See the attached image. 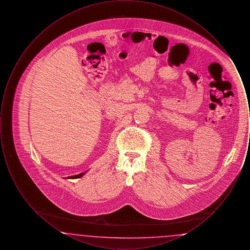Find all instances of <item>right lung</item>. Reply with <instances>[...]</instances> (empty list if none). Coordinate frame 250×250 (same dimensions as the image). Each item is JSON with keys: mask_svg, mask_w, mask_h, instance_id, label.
I'll use <instances>...</instances> for the list:
<instances>
[{"mask_svg": "<svg viewBox=\"0 0 250 250\" xmlns=\"http://www.w3.org/2000/svg\"><path fill=\"white\" fill-rule=\"evenodd\" d=\"M86 172H83V173H80V174H78V175H75V176H70V177H68V178L70 179H78L81 178V177H83L84 174H85ZM67 178V179H68Z\"/></svg>", "mask_w": 250, "mask_h": 250, "instance_id": "1", "label": "right lung"}]
</instances>
